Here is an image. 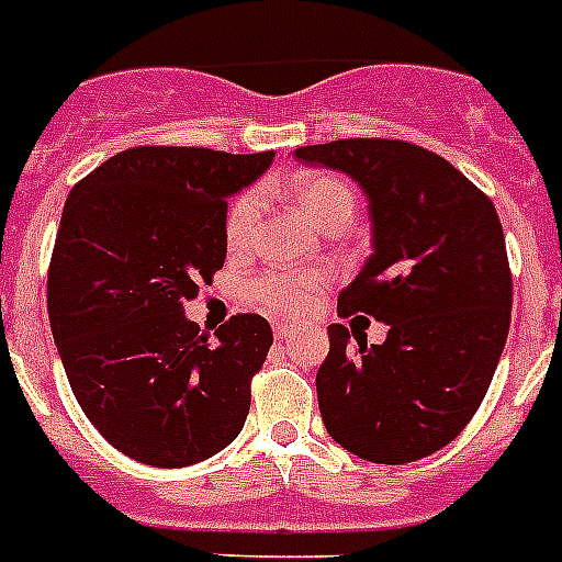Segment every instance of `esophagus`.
<instances>
[{
    "mask_svg": "<svg viewBox=\"0 0 562 562\" xmlns=\"http://www.w3.org/2000/svg\"><path fill=\"white\" fill-rule=\"evenodd\" d=\"M294 334H296L294 325H274V339L277 341H288Z\"/></svg>",
    "mask_w": 562,
    "mask_h": 562,
    "instance_id": "34e87169",
    "label": "esophagus"
}]
</instances>
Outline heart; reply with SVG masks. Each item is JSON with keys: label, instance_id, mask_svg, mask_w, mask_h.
<instances>
[{"label": "heart", "instance_id": "b5f03b06", "mask_svg": "<svg viewBox=\"0 0 562 562\" xmlns=\"http://www.w3.org/2000/svg\"><path fill=\"white\" fill-rule=\"evenodd\" d=\"M291 194L296 198L305 212L319 223L322 228L350 223L356 212L353 189L345 180L334 175L305 172L296 175L288 183ZM262 212V198L257 189H246L232 200L226 212V246L232 251H246L257 232V221ZM328 274L325 271H288V268H271L266 274L254 277L248 282V300L257 311L268 316H280V319H300L314 308L322 291L328 288Z\"/></svg>", "mask_w": 562, "mask_h": 562}]
</instances>
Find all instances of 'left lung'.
I'll return each mask as SVG.
<instances>
[{
    "mask_svg": "<svg viewBox=\"0 0 562 562\" xmlns=\"http://www.w3.org/2000/svg\"><path fill=\"white\" fill-rule=\"evenodd\" d=\"M302 164L350 175L373 217V254L339 294V316L387 322L384 345L328 325L316 373L325 429L373 463L427 458L484 402L512 319V271L492 200L418 144L341 138L300 146Z\"/></svg>",
    "mask_w": 562,
    "mask_h": 562,
    "instance_id": "obj_1",
    "label": "left lung"
}]
</instances>
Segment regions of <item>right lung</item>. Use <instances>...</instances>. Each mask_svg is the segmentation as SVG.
Instances as JSON below:
<instances>
[{
    "mask_svg": "<svg viewBox=\"0 0 562 562\" xmlns=\"http://www.w3.org/2000/svg\"><path fill=\"white\" fill-rule=\"evenodd\" d=\"M271 158L133 146L67 198L47 271L53 339L85 416L135 461H206L246 424L271 325L237 314L209 339L183 302L226 262L228 194Z\"/></svg>",
    "mask_w": 562,
    "mask_h": 562,
    "instance_id": "obj_1",
    "label": "right lung"
}]
</instances>
